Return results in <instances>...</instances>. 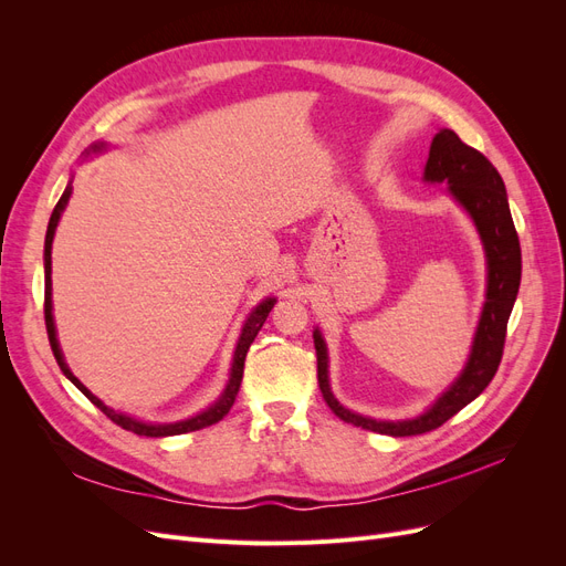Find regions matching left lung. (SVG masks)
<instances>
[{"label":"left lung","instance_id":"8db88e82","mask_svg":"<svg viewBox=\"0 0 566 566\" xmlns=\"http://www.w3.org/2000/svg\"><path fill=\"white\" fill-rule=\"evenodd\" d=\"M424 179L449 184V191L453 193V198L474 219L479 235H482L484 241L489 262L486 304L482 318H479L470 361L460 378L451 385L449 391L441 394L439 401L427 410L424 416L416 420L385 422L356 416L345 406H339V401L333 397L328 385V352H325L321 333H314L318 358V387L325 403L331 406V410L339 420L352 422L354 427H361V430L389 437H413L432 432L486 389V385L493 380L495 370L501 366L507 318L512 314V306H515L522 281V250L515 221H512L510 214L505 184L499 175V169L489 163V158L482 156L476 148L462 144L453 129H441L432 139L430 158H427L424 165Z\"/></svg>","mask_w":566,"mask_h":566}]
</instances>
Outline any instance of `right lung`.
<instances>
[{
    "label": "right lung",
    "instance_id": "right-lung-1",
    "mask_svg": "<svg viewBox=\"0 0 566 566\" xmlns=\"http://www.w3.org/2000/svg\"><path fill=\"white\" fill-rule=\"evenodd\" d=\"M96 148H101V146H94V150H96ZM67 198H71V186L65 188L63 196H61L59 202H56L54 212H51L49 227H46V241H44V323H46V335H49L51 352H54L56 364H59L61 370L65 373V378L71 380L96 408L104 410V413H106L115 424H119V427H123V430L134 432V434H139V437H172V434H184V432H196V430H202V427H210V424L219 422L221 418H224V416L229 413L233 401H235V397H238V389H241V380H243V366H245L248 349H250V345L254 342L256 333L262 331V325H264V321H266V316H269V312H271V306H273V302H276V300H271V297L264 300V302H262L260 306H256V310L250 314V318H248V323H245V328H243V335H241V339H238L235 354H233L231 380H229L224 394H221V399H219L214 406H210L208 410H205V413H200V416H196V418H191V420L172 422V424H148V422L134 420V418H129V416L115 413L113 408L101 403V401L94 397V394H92L87 387H84L71 370H67V366H65V361H63V354H61V349H59L56 328H54V316H51V243H54V233H56L59 219H61V212H63V208H65Z\"/></svg>",
    "mask_w": 566,
    "mask_h": 566
}]
</instances>
